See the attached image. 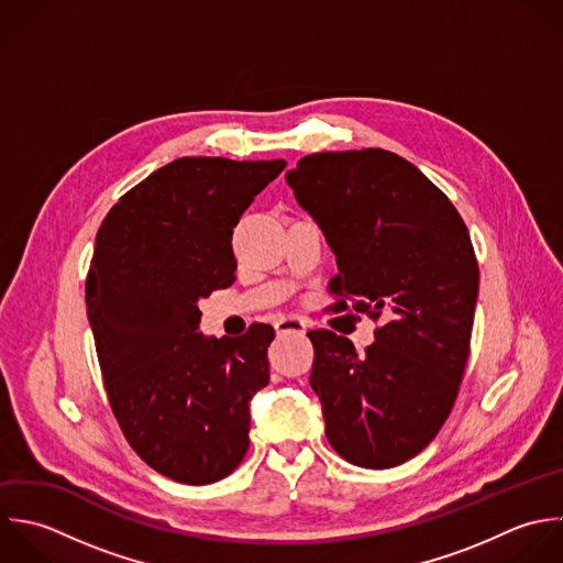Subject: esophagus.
<instances>
[{
	"instance_id": "1",
	"label": "esophagus",
	"mask_w": 563,
	"mask_h": 563,
	"mask_svg": "<svg viewBox=\"0 0 563 563\" xmlns=\"http://www.w3.org/2000/svg\"><path fill=\"white\" fill-rule=\"evenodd\" d=\"M276 333L278 335H287V333H298L302 335L307 331V322L298 316H287V318H280L276 324Z\"/></svg>"
}]
</instances>
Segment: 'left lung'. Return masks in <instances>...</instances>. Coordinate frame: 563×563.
<instances>
[{
    "label": "left lung",
    "instance_id": "1",
    "mask_svg": "<svg viewBox=\"0 0 563 563\" xmlns=\"http://www.w3.org/2000/svg\"><path fill=\"white\" fill-rule=\"evenodd\" d=\"M285 177L335 254L331 294L386 318L366 355L333 331L307 333L327 439L357 467H397L439 434L463 382L481 278L467 225L384 148L313 153Z\"/></svg>",
    "mask_w": 563,
    "mask_h": 563
}]
</instances>
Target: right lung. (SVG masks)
<instances>
[{
    "instance_id": "1",
    "label": "right lung",
    "mask_w": 563,
    "mask_h": 563,
    "mask_svg": "<svg viewBox=\"0 0 563 563\" xmlns=\"http://www.w3.org/2000/svg\"><path fill=\"white\" fill-rule=\"evenodd\" d=\"M285 166L179 157L124 192L98 228L85 302L109 406L135 454L170 481L217 483L250 448L274 329L206 338L197 302L234 283L232 232Z\"/></svg>"
}]
</instances>
